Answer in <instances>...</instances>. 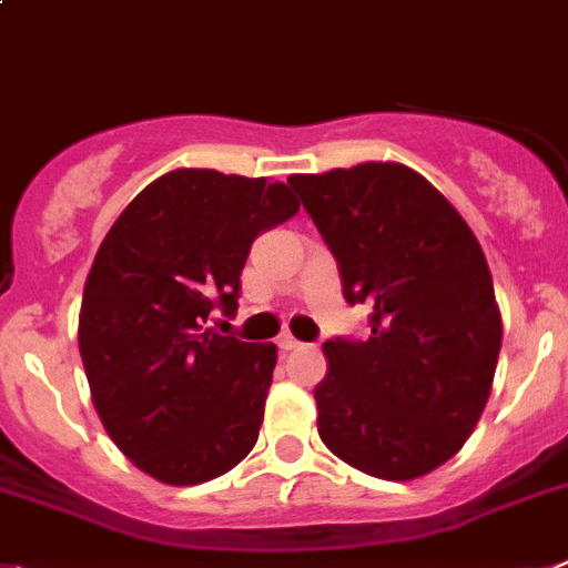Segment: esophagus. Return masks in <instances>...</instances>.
I'll return each instance as SVG.
<instances>
[{
  "mask_svg": "<svg viewBox=\"0 0 568 568\" xmlns=\"http://www.w3.org/2000/svg\"><path fill=\"white\" fill-rule=\"evenodd\" d=\"M275 343H278V348H281V352H295V348H301V346H304V343H301V341H295L293 335H281L278 341H275Z\"/></svg>",
  "mask_w": 568,
  "mask_h": 568,
  "instance_id": "esophagus-1",
  "label": "esophagus"
}]
</instances>
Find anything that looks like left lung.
<instances>
[{
  "label": "left lung",
  "instance_id": "8db88e82",
  "mask_svg": "<svg viewBox=\"0 0 568 568\" xmlns=\"http://www.w3.org/2000/svg\"><path fill=\"white\" fill-rule=\"evenodd\" d=\"M287 182L332 250L348 304L372 306L366 341L324 343L321 439L368 476H425L459 454L493 388L501 315L481 244L408 165Z\"/></svg>",
  "mask_w": 568,
  "mask_h": 568
}]
</instances>
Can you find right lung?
<instances>
[{
	"instance_id": "right-lung-1",
	"label": "right lung",
	"mask_w": 568,
	"mask_h": 568,
	"mask_svg": "<svg viewBox=\"0 0 568 568\" xmlns=\"http://www.w3.org/2000/svg\"><path fill=\"white\" fill-rule=\"evenodd\" d=\"M298 207L284 182L176 169L98 247L78 318L83 372L106 434L158 481L202 485L256 445L275 346L207 318L236 312L250 244Z\"/></svg>"
}]
</instances>
